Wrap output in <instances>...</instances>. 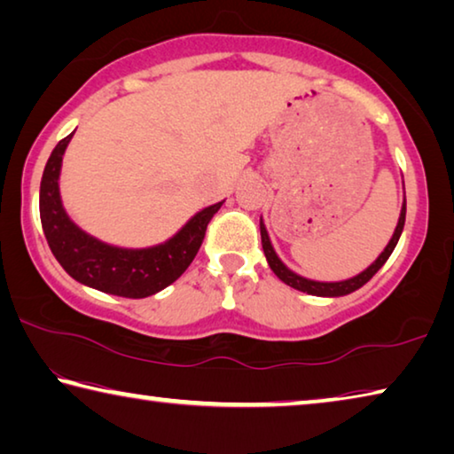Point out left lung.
I'll return each instance as SVG.
<instances>
[{
    "label": "left lung",
    "mask_w": 454,
    "mask_h": 454,
    "mask_svg": "<svg viewBox=\"0 0 454 454\" xmlns=\"http://www.w3.org/2000/svg\"><path fill=\"white\" fill-rule=\"evenodd\" d=\"M404 218H406V200L403 202V210H401V218H398V224L395 228V234L390 238V242L387 244V248L382 250V254L374 260V262L366 268L364 272H360L355 278H348V280H342V282H317V280H309L304 278V276H298L282 264V260L276 256V252L270 244V238H268L266 232V226L264 222L260 220V236H262V248H264V254L268 260V266L272 268V272L278 276V278L288 284V286L306 292V294H312V296H344V294H350V292L358 290L360 286H364V284L372 278V276L380 270L382 264L387 262L388 256L393 254L395 246L398 242V238L403 234V228H404Z\"/></svg>",
    "instance_id": "obj_1"
}]
</instances>
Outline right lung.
<instances>
[{"label": "right lung", "instance_id": "obj_1", "mask_svg": "<svg viewBox=\"0 0 454 454\" xmlns=\"http://www.w3.org/2000/svg\"><path fill=\"white\" fill-rule=\"evenodd\" d=\"M72 136L53 148L40 186L42 228L53 256L74 280L114 296L145 298L170 286L196 258L208 222L224 202L198 212L174 238L152 248L129 250L99 242L75 226L61 206L58 180Z\"/></svg>", "mask_w": 454, "mask_h": 454}]
</instances>
